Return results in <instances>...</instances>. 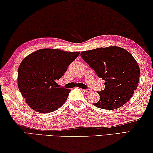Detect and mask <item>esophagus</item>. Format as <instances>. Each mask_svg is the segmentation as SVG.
<instances>
[{
	"mask_svg": "<svg viewBox=\"0 0 153 153\" xmlns=\"http://www.w3.org/2000/svg\"><path fill=\"white\" fill-rule=\"evenodd\" d=\"M82 91L85 92V93H90L91 92V89H82Z\"/></svg>",
	"mask_w": 153,
	"mask_h": 153,
	"instance_id": "esophagus-1",
	"label": "esophagus"
}]
</instances>
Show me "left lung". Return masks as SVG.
Here are the masks:
<instances>
[{"label": "left lung", "mask_w": 153, "mask_h": 153, "mask_svg": "<svg viewBox=\"0 0 153 153\" xmlns=\"http://www.w3.org/2000/svg\"><path fill=\"white\" fill-rule=\"evenodd\" d=\"M80 56L97 76L105 80V89L97 92L100 99L94 105L114 110L129 100L137 89L140 71L128 51L111 46L84 51Z\"/></svg>", "instance_id": "1"}]
</instances>
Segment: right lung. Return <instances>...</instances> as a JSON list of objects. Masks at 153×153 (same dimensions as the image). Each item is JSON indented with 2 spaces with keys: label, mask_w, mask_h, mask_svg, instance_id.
<instances>
[{
  "label": "right lung",
  "mask_w": 153,
  "mask_h": 153,
  "mask_svg": "<svg viewBox=\"0 0 153 153\" xmlns=\"http://www.w3.org/2000/svg\"><path fill=\"white\" fill-rule=\"evenodd\" d=\"M79 52L42 49L31 53L18 68V86L28 105L39 113H50L67 101L70 89L57 81L78 56Z\"/></svg>",
  "instance_id": "right-lung-1"
}]
</instances>
